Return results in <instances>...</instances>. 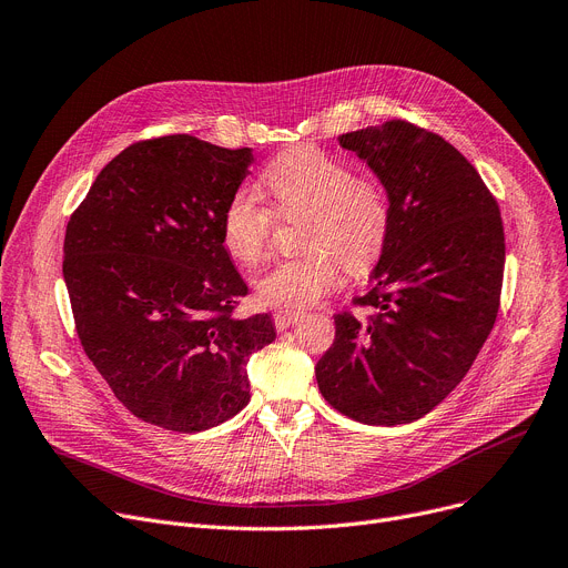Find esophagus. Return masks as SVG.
Instances as JSON below:
<instances>
[{
    "label": "esophagus",
    "mask_w": 568,
    "mask_h": 568,
    "mask_svg": "<svg viewBox=\"0 0 568 568\" xmlns=\"http://www.w3.org/2000/svg\"><path fill=\"white\" fill-rule=\"evenodd\" d=\"M296 320H300V315H296V313H287V311H278V313L274 315V324H276L278 332L290 329L292 324H296Z\"/></svg>",
    "instance_id": "34e87169"
}]
</instances>
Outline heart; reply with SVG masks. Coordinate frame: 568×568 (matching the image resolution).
Wrapping results in <instances>:
<instances>
[{
  "mask_svg": "<svg viewBox=\"0 0 568 568\" xmlns=\"http://www.w3.org/2000/svg\"><path fill=\"white\" fill-rule=\"evenodd\" d=\"M276 214L300 219L304 253L276 262L255 278V300L266 308L306 311L349 274H366L392 234V197L377 176L313 146L281 154L262 172ZM276 214L255 191L232 193L221 214V244L242 266L257 264L272 242Z\"/></svg>",
  "mask_w": 568,
  "mask_h": 568,
  "instance_id": "obj_1",
  "label": "heart"
}]
</instances>
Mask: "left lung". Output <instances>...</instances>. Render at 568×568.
Instances as JSON below:
<instances>
[{
  "instance_id": "1",
  "label": "left lung",
  "mask_w": 568,
  "mask_h": 568,
  "mask_svg": "<svg viewBox=\"0 0 568 568\" xmlns=\"http://www.w3.org/2000/svg\"><path fill=\"white\" fill-rule=\"evenodd\" d=\"M338 142L389 191L392 234L373 290L354 300L368 315H334L317 386L354 422L412 424L456 389L493 332L504 278L499 206L454 144L405 119Z\"/></svg>"
}]
</instances>
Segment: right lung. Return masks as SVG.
Wrapping results in <instances>:
<instances>
[{"label": "right lung", "mask_w": 568, "mask_h": 568, "mask_svg": "<svg viewBox=\"0 0 568 568\" xmlns=\"http://www.w3.org/2000/svg\"><path fill=\"white\" fill-rule=\"evenodd\" d=\"M253 163L186 133L114 156L71 214L64 281L89 362L138 419L214 428L251 400L246 364L276 338L221 244V214Z\"/></svg>", "instance_id": "obj_1"}]
</instances>
